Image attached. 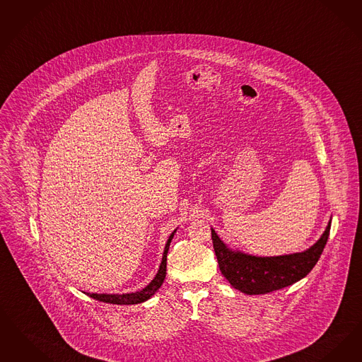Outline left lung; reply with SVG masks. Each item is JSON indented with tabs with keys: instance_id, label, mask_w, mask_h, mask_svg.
Instances as JSON below:
<instances>
[{
	"instance_id": "obj_1",
	"label": "left lung",
	"mask_w": 362,
	"mask_h": 362,
	"mask_svg": "<svg viewBox=\"0 0 362 362\" xmlns=\"http://www.w3.org/2000/svg\"><path fill=\"white\" fill-rule=\"evenodd\" d=\"M329 221L318 241L304 252L281 256H253L226 245L211 228L213 246L222 275L246 295H261L288 287L311 272L327 243Z\"/></svg>"
}]
</instances>
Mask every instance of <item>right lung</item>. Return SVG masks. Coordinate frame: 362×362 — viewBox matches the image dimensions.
<instances>
[{
    "mask_svg": "<svg viewBox=\"0 0 362 362\" xmlns=\"http://www.w3.org/2000/svg\"><path fill=\"white\" fill-rule=\"evenodd\" d=\"M175 233H176V230L170 235V238H168V241L165 244L158 274H156V276L153 277V280L145 288L141 289V291H136V292H129V293H94V292L90 293V292H87V295L90 298H93V299H97L100 302H103V303L112 304H139L143 303V302L148 300V299H151L155 295V292L161 287V284H163V281L165 279V274H167V253H168V249H170L171 240L174 238Z\"/></svg>",
    "mask_w": 362,
    "mask_h": 362,
    "instance_id": "add662e5",
    "label": "right lung"
}]
</instances>
